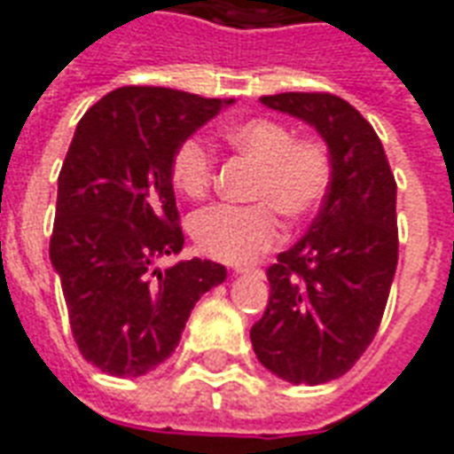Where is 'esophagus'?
<instances>
[{
    "instance_id": "1",
    "label": "esophagus",
    "mask_w": 454,
    "mask_h": 454,
    "mask_svg": "<svg viewBox=\"0 0 454 454\" xmlns=\"http://www.w3.org/2000/svg\"><path fill=\"white\" fill-rule=\"evenodd\" d=\"M236 274H260V270H257V267H245V264H238Z\"/></svg>"
}]
</instances>
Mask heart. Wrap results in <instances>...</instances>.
Returning a JSON list of instances; mask_svg holds the SVG:
<instances>
[{"mask_svg":"<svg viewBox=\"0 0 454 454\" xmlns=\"http://www.w3.org/2000/svg\"><path fill=\"white\" fill-rule=\"evenodd\" d=\"M231 149L257 163L250 207L216 204L197 211L190 233L201 253L221 262H247L281 240V216L301 223L320 209L330 190L332 160L317 137H294L288 124L250 117L221 129ZM173 184L184 197H204L216 177V156L201 137L184 139L170 160Z\"/></svg>","mask_w":454,"mask_h":454,"instance_id":"heart-1","label":"heart"}]
</instances>
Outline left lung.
I'll return each instance as SVG.
<instances>
[{"label":"left lung","mask_w":454,"mask_h":454,"mask_svg":"<svg viewBox=\"0 0 454 454\" xmlns=\"http://www.w3.org/2000/svg\"><path fill=\"white\" fill-rule=\"evenodd\" d=\"M262 103L317 129L332 160L320 214L267 270L270 303L250 330L260 364L294 385L341 378L380 327L397 270V183L378 134L332 93Z\"/></svg>","instance_id":"8db88e82"}]
</instances>
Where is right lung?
<instances>
[{
    "label": "right lung",
    "mask_w": 454,
    "mask_h": 454,
    "mask_svg": "<svg viewBox=\"0 0 454 454\" xmlns=\"http://www.w3.org/2000/svg\"><path fill=\"white\" fill-rule=\"evenodd\" d=\"M233 98L122 86L79 120L57 177L50 262L82 356L139 378L173 354L194 303L226 281L211 260L153 262L183 250L170 160Z\"/></svg>",
    "instance_id": "1"
}]
</instances>
